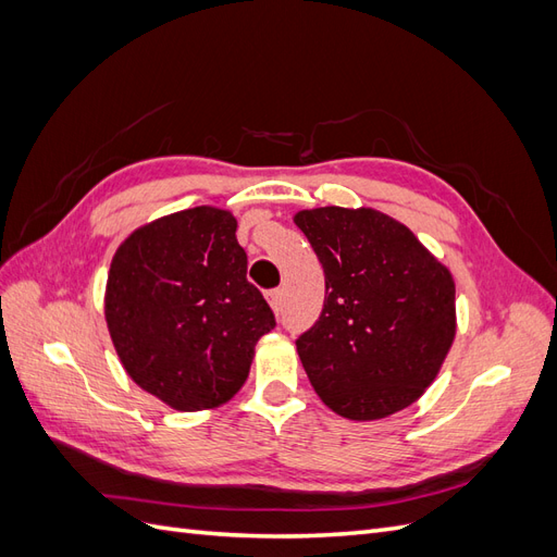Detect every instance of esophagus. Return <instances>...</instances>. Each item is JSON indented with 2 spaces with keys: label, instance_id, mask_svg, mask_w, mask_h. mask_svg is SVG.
Segmentation results:
<instances>
[{
  "label": "esophagus",
  "instance_id": "34e87169",
  "mask_svg": "<svg viewBox=\"0 0 557 557\" xmlns=\"http://www.w3.org/2000/svg\"><path fill=\"white\" fill-rule=\"evenodd\" d=\"M267 301H269V305H272V309L278 313L281 307H283V293H281V290H269V293H267Z\"/></svg>",
  "mask_w": 557,
  "mask_h": 557
}]
</instances>
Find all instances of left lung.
Segmentation results:
<instances>
[{"label": "left lung", "instance_id": "1", "mask_svg": "<svg viewBox=\"0 0 557 557\" xmlns=\"http://www.w3.org/2000/svg\"><path fill=\"white\" fill-rule=\"evenodd\" d=\"M325 272V305L297 352L318 397L350 420L407 409L455 336L448 269L395 218L323 207L295 215Z\"/></svg>", "mask_w": 557, "mask_h": 557}]
</instances>
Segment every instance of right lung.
<instances>
[{
	"label": "right lung",
	"mask_w": 557,
	"mask_h": 557,
	"mask_svg": "<svg viewBox=\"0 0 557 557\" xmlns=\"http://www.w3.org/2000/svg\"><path fill=\"white\" fill-rule=\"evenodd\" d=\"M234 232L230 211L185 209L132 232L111 260L104 315L117 358L178 411L227 401L276 327Z\"/></svg>",
	"instance_id": "add662e5"
}]
</instances>
